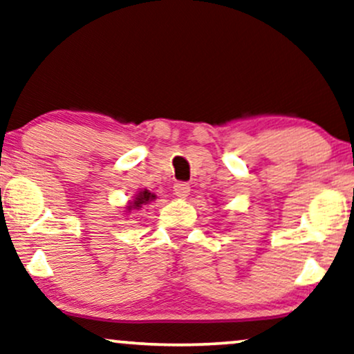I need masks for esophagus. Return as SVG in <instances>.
I'll list each match as a JSON object with an SVG mask.
<instances>
[{
	"mask_svg": "<svg viewBox=\"0 0 354 354\" xmlns=\"http://www.w3.org/2000/svg\"><path fill=\"white\" fill-rule=\"evenodd\" d=\"M173 191H174V196L186 197L191 192V186L187 185V183H185V181H178V183H174Z\"/></svg>",
	"mask_w": 354,
	"mask_h": 354,
	"instance_id": "34e87169",
	"label": "esophagus"
}]
</instances>
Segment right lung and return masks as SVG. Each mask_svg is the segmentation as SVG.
<instances>
[{"label":"right lung","mask_w":354,"mask_h":354,"mask_svg":"<svg viewBox=\"0 0 354 354\" xmlns=\"http://www.w3.org/2000/svg\"><path fill=\"white\" fill-rule=\"evenodd\" d=\"M153 194L152 192H149V191H142V192H139L138 194V197H136V201H134V204L133 205H129L128 209L131 210V209H140V205L142 204H147L149 201H152L153 199Z\"/></svg>","instance_id":"add662e5"}]
</instances>
